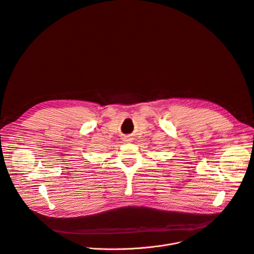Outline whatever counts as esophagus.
Here are the masks:
<instances>
[{
    "instance_id": "obj_1",
    "label": "esophagus",
    "mask_w": 254,
    "mask_h": 254,
    "mask_svg": "<svg viewBox=\"0 0 254 254\" xmlns=\"http://www.w3.org/2000/svg\"><path fill=\"white\" fill-rule=\"evenodd\" d=\"M125 141H126V142L130 141V136H129V135H126V136H125Z\"/></svg>"
}]
</instances>
